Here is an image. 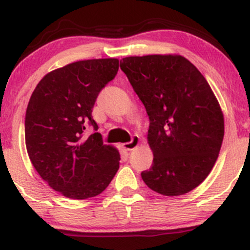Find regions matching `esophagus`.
I'll return each mask as SVG.
<instances>
[{
	"label": "esophagus",
	"mask_w": 250,
	"mask_h": 250,
	"mask_svg": "<svg viewBox=\"0 0 250 250\" xmlns=\"http://www.w3.org/2000/svg\"><path fill=\"white\" fill-rule=\"evenodd\" d=\"M139 143H140V137L137 136V135H134V136L131 137V141L122 145V148L127 151H131L133 149H135L137 146H139Z\"/></svg>",
	"instance_id": "1"
}]
</instances>
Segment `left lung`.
Returning <instances> with one entry per match:
<instances>
[{
	"instance_id": "8db88e82",
	"label": "left lung",
	"mask_w": 250,
	"mask_h": 250,
	"mask_svg": "<svg viewBox=\"0 0 250 250\" xmlns=\"http://www.w3.org/2000/svg\"><path fill=\"white\" fill-rule=\"evenodd\" d=\"M120 67L150 122L154 160L142 180L165 196L189 193L213 169L225 135L222 110L210 85L181 55L125 57Z\"/></svg>"
}]
</instances>
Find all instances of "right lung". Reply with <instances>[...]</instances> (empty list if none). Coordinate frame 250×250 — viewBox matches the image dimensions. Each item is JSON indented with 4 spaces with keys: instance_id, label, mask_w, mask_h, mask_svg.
<instances>
[{
    "instance_id": "add662e5",
    "label": "right lung",
    "mask_w": 250,
    "mask_h": 250,
    "mask_svg": "<svg viewBox=\"0 0 250 250\" xmlns=\"http://www.w3.org/2000/svg\"><path fill=\"white\" fill-rule=\"evenodd\" d=\"M117 59L77 61L48 73L25 111V146L34 168L54 190L69 199L101 194L120 167L116 148L101 134L84 136L100 91L116 76Z\"/></svg>"
}]
</instances>
